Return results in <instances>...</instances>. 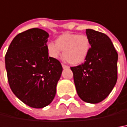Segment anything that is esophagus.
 Segmentation results:
<instances>
[{
    "label": "esophagus",
    "mask_w": 127,
    "mask_h": 127,
    "mask_svg": "<svg viewBox=\"0 0 127 127\" xmlns=\"http://www.w3.org/2000/svg\"><path fill=\"white\" fill-rule=\"evenodd\" d=\"M62 66H63V69H69V68L67 65H65V64H62Z\"/></svg>",
    "instance_id": "esophagus-1"
}]
</instances>
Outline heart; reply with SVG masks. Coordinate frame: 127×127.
<instances>
[{"label": "heart", "mask_w": 127, "mask_h": 127, "mask_svg": "<svg viewBox=\"0 0 127 127\" xmlns=\"http://www.w3.org/2000/svg\"><path fill=\"white\" fill-rule=\"evenodd\" d=\"M91 46V40L88 35L67 32L59 36L56 44L49 43L47 51L49 56L53 58H58L62 51L64 60L71 64L76 65L86 60Z\"/></svg>", "instance_id": "heart-1"}]
</instances>
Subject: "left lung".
Masks as SVG:
<instances>
[{"label": "left lung", "mask_w": 127, "mask_h": 127, "mask_svg": "<svg viewBox=\"0 0 127 127\" xmlns=\"http://www.w3.org/2000/svg\"><path fill=\"white\" fill-rule=\"evenodd\" d=\"M91 49L84 63L71 67L77 94L90 103L102 101L109 95L118 79V55L106 34L86 29Z\"/></svg>", "instance_id": "left-lung-1"}]
</instances>
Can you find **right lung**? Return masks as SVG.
<instances>
[{
  "label": "right lung",
  "mask_w": 127,
  "mask_h": 127,
  "mask_svg": "<svg viewBox=\"0 0 127 127\" xmlns=\"http://www.w3.org/2000/svg\"><path fill=\"white\" fill-rule=\"evenodd\" d=\"M49 34L32 28L16 35L5 55L9 87L17 98L32 108L52 102L63 71L60 63L49 56Z\"/></svg>",
  "instance_id": "1"
}]
</instances>
